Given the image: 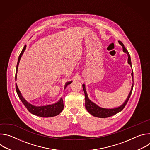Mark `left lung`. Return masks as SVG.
<instances>
[{"label": "left lung", "instance_id": "1", "mask_svg": "<svg viewBox=\"0 0 150 150\" xmlns=\"http://www.w3.org/2000/svg\"><path fill=\"white\" fill-rule=\"evenodd\" d=\"M119 43L123 47V51L124 53H126L127 55V62L129 64L131 65V67H132V64H131V57L130 55L128 53L127 49L125 47L123 44L120 41H118ZM131 75L132 76V79L134 78V75H133V71L131 73ZM133 87H134V83H132V87H131V91L127 96V98H126V100H125V101L124 102V103L123 104H122L120 106L118 107V108H114V109H105V108H102L99 107L98 105H97V104H96L95 103H94L93 101H91L88 97L87 93L86 92V90H85V84L82 85V87H83V90L84 91V94H85V108L87 110V111L93 116H95V117H100V118H105V117H110L112 116H113L115 115H116V113L121 112L123 108L125 107V105H126L128 100H129L130 96L132 94V90H133Z\"/></svg>", "mask_w": 150, "mask_h": 150}]
</instances>
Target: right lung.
Instances as JSON below:
<instances>
[{"mask_svg": "<svg viewBox=\"0 0 150 150\" xmlns=\"http://www.w3.org/2000/svg\"><path fill=\"white\" fill-rule=\"evenodd\" d=\"M27 46L25 45L24 47L22 52H21L18 60V63H17V65L16 68V74H15V79H16V74H17V71H18V65L19 63V60L21 58V56H22L23 54L24 53L25 49H26ZM72 83V81L68 82L65 83V88L67 87L68 85ZM64 88V89H65ZM16 93L18 94V96L21 101L23 102V103L24 104V105L26 107V108L27 110L32 114L42 117H53L55 116L58 115L63 109V101L62 98L60 99L59 101H58L57 103L50 104V105H43V106H35L33 105V104H30L28 101H27L24 97H23L22 94H21V92L19 91L17 85L16 83Z\"/></svg>", "mask_w": 150, "mask_h": 150, "instance_id": "right-lung-1", "label": "right lung"}]
</instances>
